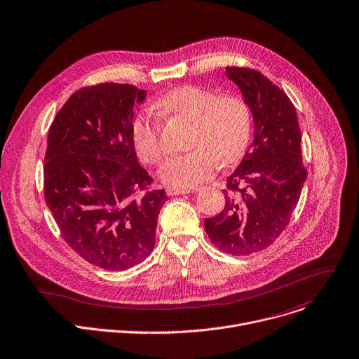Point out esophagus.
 <instances>
[{"label": "esophagus", "instance_id": "1", "mask_svg": "<svg viewBox=\"0 0 359 359\" xmlns=\"http://www.w3.org/2000/svg\"><path fill=\"white\" fill-rule=\"evenodd\" d=\"M190 191H198V189L196 190H190V189H175V187H168L166 189V194L168 196H179V194H187Z\"/></svg>", "mask_w": 359, "mask_h": 359}]
</instances>
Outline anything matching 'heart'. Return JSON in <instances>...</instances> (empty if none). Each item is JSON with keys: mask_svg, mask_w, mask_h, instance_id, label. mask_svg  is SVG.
<instances>
[{"mask_svg": "<svg viewBox=\"0 0 359 359\" xmlns=\"http://www.w3.org/2000/svg\"><path fill=\"white\" fill-rule=\"evenodd\" d=\"M162 112L194 119L190 152L169 156L159 169L161 179L173 187L189 189L208 180L218 165L228 166L243 156L251 135V111L244 97L222 94L198 86L168 91L156 101ZM133 142L147 163H158L165 152L161 124L151 111L133 123Z\"/></svg>", "mask_w": 359, "mask_h": 359, "instance_id": "1", "label": "heart"}]
</instances>
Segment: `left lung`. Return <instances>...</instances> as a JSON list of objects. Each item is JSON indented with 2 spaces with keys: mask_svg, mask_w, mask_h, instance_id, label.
Returning a JSON list of instances; mask_svg holds the SVG:
<instances>
[{
  "mask_svg": "<svg viewBox=\"0 0 359 359\" xmlns=\"http://www.w3.org/2000/svg\"><path fill=\"white\" fill-rule=\"evenodd\" d=\"M250 105L254 141L241 163L226 177L225 207L204 219L219 251L250 255L268 248L289 224L307 172L294 105L268 77L245 67H225Z\"/></svg>",
  "mask_w": 359,
  "mask_h": 359,
  "instance_id": "obj_1",
  "label": "left lung"
}]
</instances>
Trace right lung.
I'll list each match as a JSON object with an SVG mask.
<instances>
[{"mask_svg":"<svg viewBox=\"0 0 359 359\" xmlns=\"http://www.w3.org/2000/svg\"><path fill=\"white\" fill-rule=\"evenodd\" d=\"M145 90L104 83L76 91L57 112L45 155V201L69 247L105 271H126L155 247L165 190L133 142L135 104Z\"/></svg>","mask_w":359,"mask_h":359,"instance_id":"right-lung-1","label":"right lung"}]
</instances>
